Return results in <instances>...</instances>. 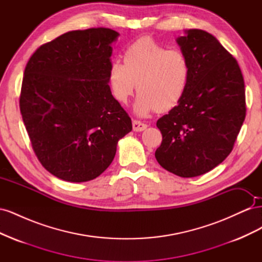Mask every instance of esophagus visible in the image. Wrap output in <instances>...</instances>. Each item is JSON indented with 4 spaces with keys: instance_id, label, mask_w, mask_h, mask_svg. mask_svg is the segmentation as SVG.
Masks as SVG:
<instances>
[{
    "instance_id": "1",
    "label": "esophagus",
    "mask_w": 262,
    "mask_h": 262,
    "mask_svg": "<svg viewBox=\"0 0 262 262\" xmlns=\"http://www.w3.org/2000/svg\"><path fill=\"white\" fill-rule=\"evenodd\" d=\"M132 125H133V131L136 132H141V131H144L146 128H147V124L141 122L139 120H133L132 122Z\"/></svg>"
}]
</instances>
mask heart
Returning a JSON list of instances; mask_svg holds the SVG:
<instances>
[{
  "label": "heart",
  "instance_id": "heart-1",
  "mask_svg": "<svg viewBox=\"0 0 262 262\" xmlns=\"http://www.w3.org/2000/svg\"><path fill=\"white\" fill-rule=\"evenodd\" d=\"M189 77L185 53L165 48L149 37L130 45L123 53V63L113 62L108 72L110 90L119 102L128 100L137 86L134 112L139 116L175 107L184 97Z\"/></svg>",
  "mask_w": 262,
  "mask_h": 262
}]
</instances>
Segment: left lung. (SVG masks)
<instances>
[{
	"label": "left lung",
	"mask_w": 262,
	"mask_h": 262,
	"mask_svg": "<svg viewBox=\"0 0 262 262\" xmlns=\"http://www.w3.org/2000/svg\"><path fill=\"white\" fill-rule=\"evenodd\" d=\"M176 39L190 67L184 97L157 120L163 141L155 157L163 168L189 178L203 175L232 152L246 116L238 63L217 39L188 29Z\"/></svg>",
	"instance_id": "8db88e82"
}]
</instances>
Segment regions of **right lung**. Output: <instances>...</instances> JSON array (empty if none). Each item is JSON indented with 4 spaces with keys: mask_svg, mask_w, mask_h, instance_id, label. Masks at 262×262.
Segmentation results:
<instances>
[{
    "mask_svg": "<svg viewBox=\"0 0 262 262\" xmlns=\"http://www.w3.org/2000/svg\"><path fill=\"white\" fill-rule=\"evenodd\" d=\"M118 37L102 27L69 31L39 47L25 68L23 121L39 162L62 180L98 177L132 130L108 84Z\"/></svg>",
    "mask_w": 262,
    "mask_h": 262,
    "instance_id": "1",
    "label": "right lung"
}]
</instances>
